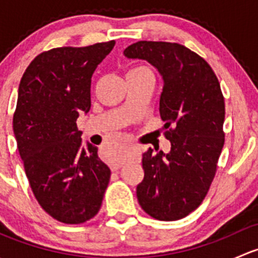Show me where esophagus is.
Masks as SVG:
<instances>
[{
  "label": "esophagus",
  "mask_w": 258,
  "mask_h": 258,
  "mask_svg": "<svg viewBox=\"0 0 258 258\" xmlns=\"http://www.w3.org/2000/svg\"><path fill=\"white\" fill-rule=\"evenodd\" d=\"M119 167H121V166H119V165H113L112 167H111V170H112L113 172H116V171L119 170Z\"/></svg>",
  "instance_id": "1"
}]
</instances>
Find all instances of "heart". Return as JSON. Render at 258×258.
I'll list each match as a JSON object with an SVG mask.
<instances>
[{
  "instance_id": "heart-1",
  "label": "heart",
  "mask_w": 258,
  "mask_h": 258,
  "mask_svg": "<svg viewBox=\"0 0 258 258\" xmlns=\"http://www.w3.org/2000/svg\"><path fill=\"white\" fill-rule=\"evenodd\" d=\"M137 69H145V67H137ZM135 70H136V69H135Z\"/></svg>"
}]
</instances>
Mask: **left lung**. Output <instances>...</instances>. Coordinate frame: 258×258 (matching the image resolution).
Listing matches in <instances>:
<instances>
[{
    "label": "left lung",
    "instance_id": "left-lung-1",
    "mask_svg": "<svg viewBox=\"0 0 258 258\" xmlns=\"http://www.w3.org/2000/svg\"><path fill=\"white\" fill-rule=\"evenodd\" d=\"M123 54L150 62L162 76L160 114L171 142L168 153L150 147L142 155L137 200L156 220H179L206 197L225 144L220 82L201 56L179 43L139 41Z\"/></svg>",
    "mask_w": 258,
    "mask_h": 258
}]
</instances>
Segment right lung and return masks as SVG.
<instances>
[{"label":"right lung","instance_id":"add662e5","mask_svg":"<svg viewBox=\"0 0 258 258\" xmlns=\"http://www.w3.org/2000/svg\"><path fill=\"white\" fill-rule=\"evenodd\" d=\"M114 41L42 52L26 69L14 134L36 200L59 222L79 225L97 215L111 171L96 146L82 145L80 113L91 108V79Z\"/></svg>","mask_w":258,"mask_h":258}]
</instances>
